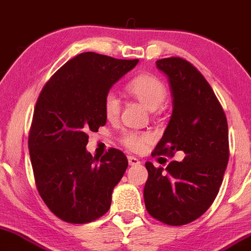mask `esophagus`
<instances>
[{
	"label": "esophagus",
	"instance_id": "esophagus-1",
	"mask_svg": "<svg viewBox=\"0 0 251 251\" xmlns=\"http://www.w3.org/2000/svg\"><path fill=\"white\" fill-rule=\"evenodd\" d=\"M128 163H129V165H139L140 164V160L137 158H135V157H133V155H129L128 157Z\"/></svg>",
	"mask_w": 251,
	"mask_h": 251
}]
</instances>
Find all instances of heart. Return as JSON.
Returning <instances> with one entry per match:
<instances>
[{
  "label": "heart",
  "instance_id": "b5f03b06",
  "mask_svg": "<svg viewBox=\"0 0 251 251\" xmlns=\"http://www.w3.org/2000/svg\"><path fill=\"white\" fill-rule=\"evenodd\" d=\"M126 91L152 111L157 110L168 97L166 86L159 77L152 74L137 75L126 83ZM103 110L105 117L109 121H115L118 118L121 112V101L114 92H109L104 97ZM121 141L128 150L139 152L146 146L148 136L146 134L128 131L123 134Z\"/></svg>",
  "mask_w": 251,
  "mask_h": 251
}]
</instances>
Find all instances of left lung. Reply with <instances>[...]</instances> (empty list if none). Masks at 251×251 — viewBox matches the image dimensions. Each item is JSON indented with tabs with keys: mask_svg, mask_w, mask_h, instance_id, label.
<instances>
[{
	"mask_svg": "<svg viewBox=\"0 0 251 251\" xmlns=\"http://www.w3.org/2000/svg\"><path fill=\"white\" fill-rule=\"evenodd\" d=\"M155 64L169 79L174 110L152 155L174 157L182 151L184 158L171 161L165 171L147 161L144 199L154 219L180 226L200 218L217 198L230 155L227 121L212 87L193 64L180 57Z\"/></svg>",
	"mask_w": 251,
	"mask_h": 251,
	"instance_id": "obj_1",
	"label": "left lung"
}]
</instances>
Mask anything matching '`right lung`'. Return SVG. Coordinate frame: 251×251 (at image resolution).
Returning a JSON list of instances; mask_svg holds the SVG:
<instances>
[{
  "label": "right lung",
  "instance_id": "obj_1",
  "mask_svg": "<svg viewBox=\"0 0 251 251\" xmlns=\"http://www.w3.org/2000/svg\"><path fill=\"white\" fill-rule=\"evenodd\" d=\"M137 62L80 53L39 94L29 129V157L40 198L63 222L86 224L109 211L128 160L116 148L100 159L92 157L86 151L87 133L105 126L104 97Z\"/></svg>",
  "mask_w": 251,
  "mask_h": 251
}]
</instances>
